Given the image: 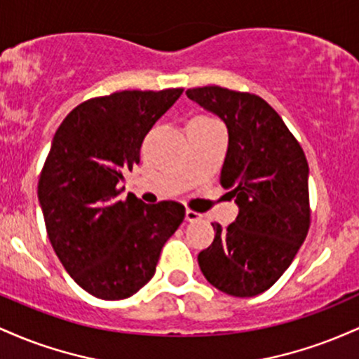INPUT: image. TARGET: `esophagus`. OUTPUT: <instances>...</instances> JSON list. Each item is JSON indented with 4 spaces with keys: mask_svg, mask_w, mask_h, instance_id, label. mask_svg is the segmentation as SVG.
Returning <instances> with one entry per match:
<instances>
[{
    "mask_svg": "<svg viewBox=\"0 0 359 359\" xmlns=\"http://www.w3.org/2000/svg\"><path fill=\"white\" fill-rule=\"evenodd\" d=\"M201 217H203V214L192 211V209H187V211H185V221L194 222V221H199Z\"/></svg>",
    "mask_w": 359,
    "mask_h": 359,
    "instance_id": "esophagus-1",
    "label": "esophagus"
}]
</instances>
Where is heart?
<instances>
[{"instance_id":"obj_1","label":"heart","mask_w":359,"mask_h":359,"mask_svg":"<svg viewBox=\"0 0 359 359\" xmlns=\"http://www.w3.org/2000/svg\"><path fill=\"white\" fill-rule=\"evenodd\" d=\"M204 118H208V116H204Z\"/></svg>"}]
</instances>
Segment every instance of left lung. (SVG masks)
<instances>
[{
	"instance_id": "obj_1",
	"label": "left lung",
	"mask_w": 359,
	"mask_h": 359,
	"mask_svg": "<svg viewBox=\"0 0 359 359\" xmlns=\"http://www.w3.org/2000/svg\"><path fill=\"white\" fill-rule=\"evenodd\" d=\"M228 126L219 182L240 214L197 257L208 282L234 297H253L282 277L309 233V163L297 138L265 100L221 86L185 90Z\"/></svg>"
}]
</instances>
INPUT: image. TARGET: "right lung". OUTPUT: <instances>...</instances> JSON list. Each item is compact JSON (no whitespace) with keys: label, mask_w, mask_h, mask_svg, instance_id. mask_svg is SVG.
I'll use <instances>...</instances> for the list:
<instances>
[{"label":"right lung","mask_w":359,"mask_h":359,"mask_svg":"<svg viewBox=\"0 0 359 359\" xmlns=\"http://www.w3.org/2000/svg\"><path fill=\"white\" fill-rule=\"evenodd\" d=\"M182 88L119 90L81 102L60 123L39 179V201L52 248L77 285L121 300L155 275L160 251L184 221L175 201L145 204L123 175Z\"/></svg>","instance_id":"1"}]
</instances>
